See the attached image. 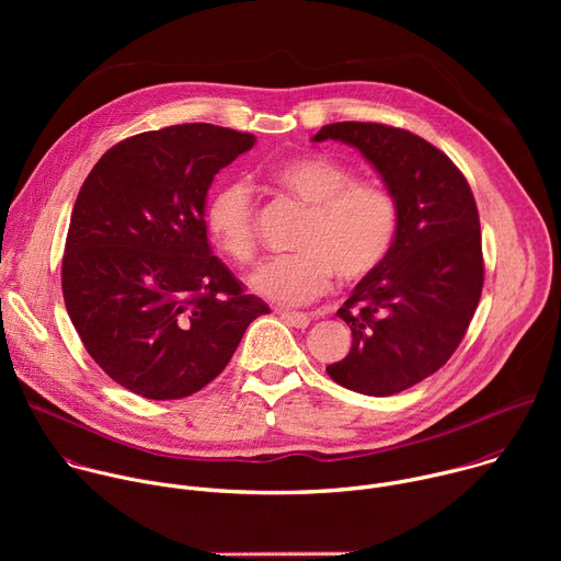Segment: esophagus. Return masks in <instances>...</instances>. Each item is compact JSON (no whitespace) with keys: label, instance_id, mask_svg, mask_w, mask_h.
Instances as JSON below:
<instances>
[{"label":"esophagus","instance_id":"esophagus-1","mask_svg":"<svg viewBox=\"0 0 561 561\" xmlns=\"http://www.w3.org/2000/svg\"><path fill=\"white\" fill-rule=\"evenodd\" d=\"M277 314L284 319V322L293 329H306L310 324V317L306 312H297V310H277Z\"/></svg>","mask_w":561,"mask_h":561}]
</instances>
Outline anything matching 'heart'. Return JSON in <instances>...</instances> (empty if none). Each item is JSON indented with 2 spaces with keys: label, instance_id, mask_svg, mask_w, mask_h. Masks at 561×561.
<instances>
[{
  "label": "heart",
  "instance_id": "heart-1",
  "mask_svg": "<svg viewBox=\"0 0 561 561\" xmlns=\"http://www.w3.org/2000/svg\"><path fill=\"white\" fill-rule=\"evenodd\" d=\"M271 184L304 204L308 217L293 242L297 253L257 266L249 286L277 304H304L342 284L370 277L388 257L399 208L379 182L357 180L355 169L329 154H306L268 171ZM206 228L215 244L237 264L257 253V210L247 182L230 180L206 204Z\"/></svg>",
  "mask_w": 561,
  "mask_h": 561
}]
</instances>
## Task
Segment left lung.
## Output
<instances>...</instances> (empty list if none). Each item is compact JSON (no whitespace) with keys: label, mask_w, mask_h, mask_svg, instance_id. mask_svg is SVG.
I'll list each match as a JSON object with an SVG mask.
<instances>
[{"label":"left lung","mask_w":561,"mask_h":561,"mask_svg":"<svg viewBox=\"0 0 561 561\" xmlns=\"http://www.w3.org/2000/svg\"><path fill=\"white\" fill-rule=\"evenodd\" d=\"M327 139L357 148L399 208L388 257L337 310L353 346L327 366L340 386L388 397L439 370L466 335L484 286L479 213L461 171L411 130L337 122L312 137Z\"/></svg>","instance_id":"8db88e82"}]
</instances>
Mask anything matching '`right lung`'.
Here are the masks:
<instances>
[{
	"label": "right lung",
	"mask_w": 561,
	"mask_h": 561,
	"mask_svg": "<svg viewBox=\"0 0 561 561\" xmlns=\"http://www.w3.org/2000/svg\"><path fill=\"white\" fill-rule=\"evenodd\" d=\"M255 137L180 124L115 144L72 206L61 260L70 322L95 364L146 399H182L230 362L268 306L210 253L206 193Z\"/></svg>",
	"instance_id": "add662e5"
}]
</instances>
